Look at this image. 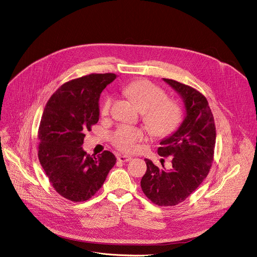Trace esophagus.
Returning a JSON list of instances; mask_svg holds the SVG:
<instances>
[{
	"label": "esophagus",
	"mask_w": 257,
	"mask_h": 257,
	"mask_svg": "<svg viewBox=\"0 0 257 257\" xmlns=\"http://www.w3.org/2000/svg\"><path fill=\"white\" fill-rule=\"evenodd\" d=\"M132 158L129 156H118V161L121 163H127V162H130Z\"/></svg>",
	"instance_id": "obj_1"
}]
</instances>
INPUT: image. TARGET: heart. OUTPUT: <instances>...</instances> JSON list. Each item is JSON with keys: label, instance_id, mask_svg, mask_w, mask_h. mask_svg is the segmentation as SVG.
Returning <instances> with one entry per match:
<instances>
[{"label": "heart", "instance_id": "1", "mask_svg": "<svg viewBox=\"0 0 257 257\" xmlns=\"http://www.w3.org/2000/svg\"><path fill=\"white\" fill-rule=\"evenodd\" d=\"M123 93L128 96L142 112V119L150 131L159 137L173 133L182 119L180 106L173 100L166 99V93L155 84L140 80L128 83L122 87ZM114 97L107 95L101 104V115L106 116L111 111ZM146 139L143 129L128 125H121L112 135L116 148L124 153H136L139 143Z\"/></svg>", "mask_w": 257, "mask_h": 257}]
</instances>
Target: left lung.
<instances>
[{
  "label": "left lung",
  "instance_id": "1",
  "mask_svg": "<svg viewBox=\"0 0 257 257\" xmlns=\"http://www.w3.org/2000/svg\"><path fill=\"white\" fill-rule=\"evenodd\" d=\"M182 98L185 117L178 129L160 144L158 154L172 157V168H158L146 159V173L141 189L160 206H174L184 201L206 178L215 145V126L207 99L196 89L163 78Z\"/></svg>",
  "mask_w": 257,
  "mask_h": 257
}]
</instances>
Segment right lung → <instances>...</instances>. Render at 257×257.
<instances>
[{"instance_id": "add662e5", "label": "right lung", "mask_w": 257, "mask_h": 257, "mask_svg": "<svg viewBox=\"0 0 257 257\" xmlns=\"http://www.w3.org/2000/svg\"><path fill=\"white\" fill-rule=\"evenodd\" d=\"M116 77L114 73H105L68 81L44 109L39 129L40 163L55 190L71 201L91 198L116 164L111 152L95 157L81 146L84 133L99 119L101 91Z\"/></svg>"}]
</instances>
